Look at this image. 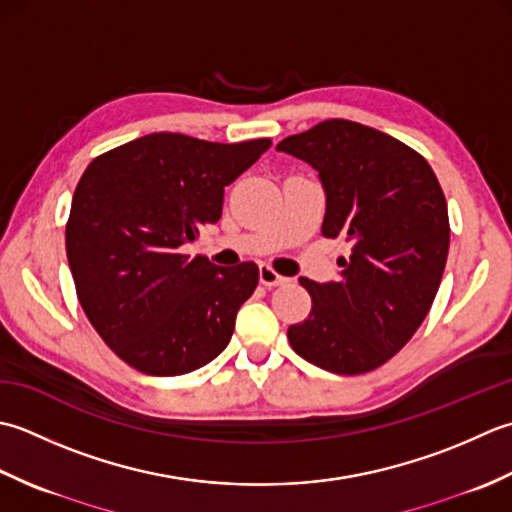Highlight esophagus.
Masks as SVG:
<instances>
[{"label":"esophagus","mask_w":512,"mask_h":512,"mask_svg":"<svg viewBox=\"0 0 512 512\" xmlns=\"http://www.w3.org/2000/svg\"><path fill=\"white\" fill-rule=\"evenodd\" d=\"M258 278H260V283H263L265 287L285 285L287 280H289V278H285V276H280L278 271H274L269 265H260V267H258Z\"/></svg>","instance_id":"1"}]
</instances>
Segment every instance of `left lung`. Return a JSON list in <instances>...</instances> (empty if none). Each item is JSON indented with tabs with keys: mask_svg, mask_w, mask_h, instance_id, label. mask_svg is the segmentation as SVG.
I'll list each match as a JSON object with an SVG mask.
<instances>
[{
	"mask_svg": "<svg viewBox=\"0 0 512 512\" xmlns=\"http://www.w3.org/2000/svg\"><path fill=\"white\" fill-rule=\"evenodd\" d=\"M318 170L327 194L322 236H342L336 283L300 278L307 320L287 338L316 367L358 375L382 367L429 314L442 283L451 225L431 165L369 125L327 119L276 145Z\"/></svg>",
	"mask_w": 512,
	"mask_h": 512,
	"instance_id": "1",
	"label": "left lung"
}]
</instances>
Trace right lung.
<instances>
[{"label":"right lung","instance_id":"1","mask_svg":"<svg viewBox=\"0 0 512 512\" xmlns=\"http://www.w3.org/2000/svg\"><path fill=\"white\" fill-rule=\"evenodd\" d=\"M269 145L154 132L103 152L81 174L66 223L77 298L132 369L183 375L229 344L258 267H216L181 247L221 218L225 185Z\"/></svg>","mask_w":512,"mask_h":512}]
</instances>
